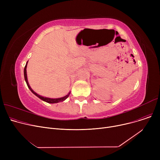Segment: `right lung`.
<instances>
[{
	"label": "right lung",
	"instance_id": "obj_1",
	"mask_svg": "<svg viewBox=\"0 0 160 160\" xmlns=\"http://www.w3.org/2000/svg\"><path fill=\"white\" fill-rule=\"evenodd\" d=\"M28 62H27L26 63V65H25L24 68V80L25 81H26V83L27 84L28 86V88L30 89V90L32 91V93L34 94L36 96H37L39 98H40L41 100H43V101L46 102H48V103H50V104H54V103H58V102H63L64 101V100L65 99H67V98L69 97L70 93H71V91L69 92V93L67 94V95L63 97H61V98H48V97H43V96H41L39 95V94L36 93V92L33 91L31 87L30 86L29 83H28V78H27V64H28Z\"/></svg>",
	"mask_w": 160,
	"mask_h": 160
}]
</instances>
